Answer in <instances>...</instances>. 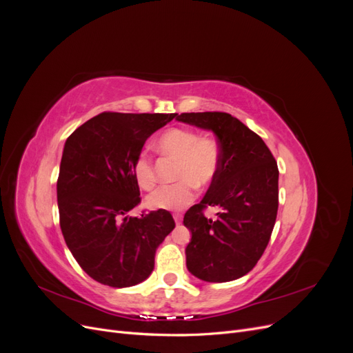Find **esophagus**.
<instances>
[{
  "instance_id": "34e87169",
  "label": "esophagus",
  "mask_w": 353,
  "mask_h": 353,
  "mask_svg": "<svg viewBox=\"0 0 353 353\" xmlns=\"http://www.w3.org/2000/svg\"><path fill=\"white\" fill-rule=\"evenodd\" d=\"M174 219H175V223L178 225V223H181V221H183V215H181V213H174Z\"/></svg>"
}]
</instances>
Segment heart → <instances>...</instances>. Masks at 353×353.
Instances as JSON below:
<instances>
[{
	"instance_id": "1",
	"label": "heart",
	"mask_w": 353,
	"mask_h": 353,
	"mask_svg": "<svg viewBox=\"0 0 353 353\" xmlns=\"http://www.w3.org/2000/svg\"><path fill=\"white\" fill-rule=\"evenodd\" d=\"M156 150L175 160L174 184L162 185L145 197L152 209H183L196 196V187H208L216 178L221 166V148L213 138H200L196 132L183 128H170L154 143ZM134 175L143 190H152L156 184L150 156L140 153L134 162Z\"/></svg>"
}]
</instances>
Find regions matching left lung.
<instances>
[{
  "instance_id": "left-lung-1",
  "label": "left lung",
  "mask_w": 353,
  "mask_h": 353,
  "mask_svg": "<svg viewBox=\"0 0 353 353\" xmlns=\"http://www.w3.org/2000/svg\"><path fill=\"white\" fill-rule=\"evenodd\" d=\"M175 119L215 134L221 166L205 197L190 208L184 225L187 270L199 280L227 283L250 272L263 254L279 210V168L262 138L222 112L181 113ZM218 205L216 219L202 209Z\"/></svg>"
}]
</instances>
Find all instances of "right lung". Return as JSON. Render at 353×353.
Wrapping results in <instances>:
<instances>
[{
    "label": "right lung",
    "instance_id": "obj_1",
    "mask_svg": "<svg viewBox=\"0 0 353 353\" xmlns=\"http://www.w3.org/2000/svg\"><path fill=\"white\" fill-rule=\"evenodd\" d=\"M174 113H101L65 143L57 181L60 228L73 258L92 280L123 288L147 280L156 250L175 228L159 209L132 218L140 203L134 162L147 138Z\"/></svg>",
    "mask_w": 353,
    "mask_h": 353
}]
</instances>
